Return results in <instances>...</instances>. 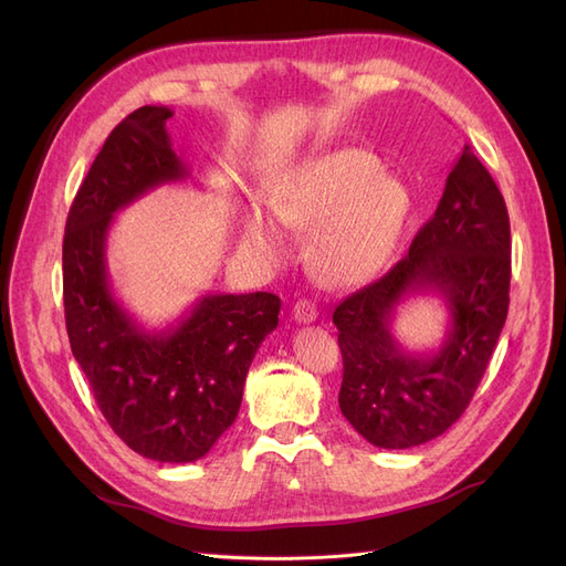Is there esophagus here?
Instances as JSON below:
<instances>
[{
  "mask_svg": "<svg viewBox=\"0 0 566 566\" xmlns=\"http://www.w3.org/2000/svg\"><path fill=\"white\" fill-rule=\"evenodd\" d=\"M293 316L297 323H314L318 316V310H316V304L310 300H297L293 306Z\"/></svg>",
  "mask_w": 566,
  "mask_h": 566,
  "instance_id": "34e87169",
  "label": "esophagus"
}]
</instances>
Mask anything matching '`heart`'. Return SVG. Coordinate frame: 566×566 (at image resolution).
Returning <instances> with one entry per match:
<instances>
[{"label": "heart", "mask_w": 566, "mask_h": 566, "mask_svg": "<svg viewBox=\"0 0 566 566\" xmlns=\"http://www.w3.org/2000/svg\"><path fill=\"white\" fill-rule=\"evenodd\" d=\"M269 208L248 205L243 245L266 262H281L293 233H312V262L331 285H358L385 269L408 227V186L382 175L364 148H337L304 158L269 186Z\"/></svg>", "instance_id": "obj_1"}]
</instances>
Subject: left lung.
<instances>
[{"instance_id":"1","label":"left lung","mask_w":566,"mask_h":566,"mask_svg":"<svg viewBox=\"0 0 566 566\" xmlns=\"http://www.w3.org/2000/svg\"><path fill=\"white\" fill-rule=\"evenodd\" d=\"M510 219L499 186L462 148L434 217L403 260L333 312L342 352L339 410L378 449L437 439L465 413L510 304ZM437 294L450 310L442 345L408 353L390 331L398 306Z\"/></svg>"}]
</instances>
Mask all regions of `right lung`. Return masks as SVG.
Masks as SVG:
<instances>
[{
    "mask_svg": "<svg viewBox=\"0 0 566 566\" xmlns=\"http://www.w3.org/2000/svg\"><path fill=\"white\" fill-rule=\"evenodd\" d=\"M172 115L142 106L101 148L65 221L63 304L73 356L113 432L144 458L193 462L233 424L281 300L208 293L175 325L146 331L115 297L106 260L115 214L191 177L165 129Z\"/></svg>",
    "mask_w": 566,
    "mask_h": 566,
    "instance_id": "add662e5",
    "label": "right lung"
}]
</instances>
